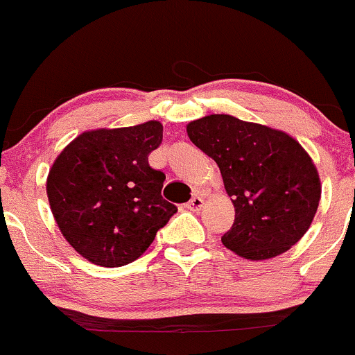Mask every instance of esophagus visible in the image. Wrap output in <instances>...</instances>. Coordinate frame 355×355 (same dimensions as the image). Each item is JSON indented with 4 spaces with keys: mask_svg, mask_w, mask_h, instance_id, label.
<instances>
[{
    "mask_svg": "<svg viewBox=\"0 0 355 355\" xmlns=\"http://www.w3.org/2000/svg\"><path fill=\"white\" fill-rule=\"evenodd\" d=\"M185 207L189 210H193V212H197V210H200L202 207H204V198H202L200 196H193L189 202H187Z\"/></svg>",
    "mask_w": 355,
    "mask_h": 355,
    "instance_id": "1",
    "label": "esophagus"
}]
</instances>
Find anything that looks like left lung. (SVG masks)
Segmentation results:
<instances>
[{
	"label": "left lung",
	"mask_w": 355,
	"mask_h": 355,
	"mask_svg": "<svg viewBox=\"0 0 355 355\" xmlns=\"http://www.w3.org/2000/svg\"><path fill=\"white\" fill-rule=\"evenodd\" d=\"M190 141L219 166L236 219L222 244L246 259L282 254L309 231L320 178L297 139L263 124L210 114L187 126Z\"/></svg>",
	"instance_id": "8db88e82"
}]
</instances>
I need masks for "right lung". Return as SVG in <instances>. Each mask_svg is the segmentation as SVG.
<instances>
[{
	"instance_id": "right-lung-1",
	"label": "right lung",
	"mask_w": 355,
	"mask_h": 355,
	"mask_svg": "<svg viewBox=\"0 0 355 355\" xmlns=\"http://www.w3.org/2000/svg\"><path fill=\"white\" fill-rule=\"evenodd\" d=\"M162 138L158 121L85 131L50 168L46 196L58 229L91 263H133L177 212L162 197L165 173L148 163Z\"/></svg>"
}]
</instances>
